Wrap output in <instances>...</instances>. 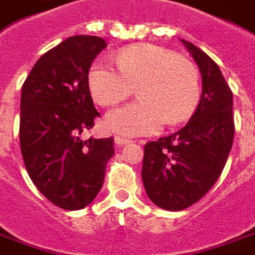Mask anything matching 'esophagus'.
Segmentation results:
<instances>
[{
    "mask_svg": "<svg viewBox=\"0 0 255 255\" xmlns=\"http://www.w3.org/2000/svg\"><path fill=\"white\" fill-rule=\"evenodd\" d=\"M115 142H116V145L119 146V147H120V146L127 145V143H131V140L126 139V138H122V136H116Z\"/></svg>",
    "mask_w": 255,
    "mask_h": 255,
    "instance_id": "34e87169",
    "label": "esophagus"
}]
</instances>
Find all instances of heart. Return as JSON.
Segmentation results:
<instances>
[{"label": "heart", "instance_id": "obj_1", "mask_svg": "<svg viewBox=\"0 0 255 255\" xmlns=\"http://www.w3.org/2000/svg\"><path fill=\"white\" fill-rule=\"evenodd\" d=\"M117 67L98 59L88 72L94 101L113 106L138 90L139 101L110 110L105 127L123 136L158 132L165 123L177 126L195 110L200 98V74L189 59L157 45L140 44L119 52Z\"/></svg>", "mask_w": 255, "mask_h": 255}]
</instances>
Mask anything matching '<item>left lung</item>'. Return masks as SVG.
<instances>
[{"mask_svg":"<svg viewBox=\"0 0 255 255\" xmlns=\"http://www.w3.org/2000/svg\"><path fill=\"white\" fill-rule=\"evenodd\" d=\"M202 74L200 102L188 124L147 142L142 181L157 207L179 211L199 202L220 178L232 149L233 97L220 67L192 42L182 40Z\"/></svg>","mask_w":255,"mask_h":255,"instance_id":"1","label":"left lung"}]
</instances>
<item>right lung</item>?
Returning <instances> with one entry per match:
<instances>
[{
  "mask_svg": "<svg viewBox=\"0 0 255 255\" xmlns=\"http://www.w3.org/2000/svg\"><path fill=\"white\" fill-rule=\"evenodd\" d=\"M105 48L101 37H69L35 62L22 87L23 161L37 189L63 210H81L97 197L115 154L113 136H80L99 116L88 72Z\"/></svg>",
  "mask_w": 255,
  "mask_h": 255,
  "instance_id": "1",
  "label": "right lung"
}]
</instances>
